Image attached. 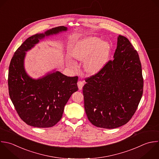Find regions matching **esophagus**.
I'll return each instance as SVG.
<instances>
[{"label":"esophagus","instance_id":"34e87169","mask_svg":"<svg viewBox=\"0 0 159 159\" xmlns=\"http://www.w3.org/2000/svg\"><path fill=\"white\" fill-rule=\"evenodd\" d=\"M77 84H78V86L79 89L81 90V89H82V88H83V86H84V83H83V81H79L78 82Z\"/></svg>","mask_w":159,"mask_h":159}]
</instances>
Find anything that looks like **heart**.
Returning <instances> with one entry per match:
<instances>
[{
  "mask_svg": "<svg viewBox=\"0 0 159 159\" xmlns=\"http://www.w3.org/2000/svg\"><path fill=\"white\" fill-rule=\"evenodd\" d=\"M110 50V45L107 42H103L96 37H89L78 41L71 54L78 60L86 59L84 63V70L88 73L95 74L107 65Z\"/></svg>",
  "mask_w": 159,
  "mask_h": 159,
  "instance_id": "obj_1",
  "label": "heart"
}]
</instances>
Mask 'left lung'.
<instances>
[{"label": "left lung", "mask_w": 159, "mask_h": 159, "mask_svg": "<svg viewBox=\"0 0 159 159\" xmlns=\"http://www.w3.org/2000/svg\"><path fill=\"white\" fill-rule=\"evenodd\" d=\"M85 81L84 109L92 124L114 129L130 120L141 99L143 80L138 53L126 37L119 35L113 60Z\"/></svg>", "instance_id": "1"}]
</instances>
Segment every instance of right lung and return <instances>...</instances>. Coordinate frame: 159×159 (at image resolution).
Returning <instances> with one entry per match:
<instances>
[{
    "label": "right lung",
    "instance_id": "obj_1",
    "mask_svg": "<svg viewBox=\"0 0 159 159\" xmlns=\"http://www.w3.org/2000/svg\"><path fill=\"white\" fill-rule=\"evenodd\" d=\"M66 30V27L60 26L29 37L16 51L11 61L9 96L19 117L29 125L45 128L57 124L71 94L78 89L77 76L68 77L55 71L34 80L27 75L24 66L25 52L40 40Z\"/></svg>",
    "mask_w": 159,
    "mask_h": 159
}]
</instances>
